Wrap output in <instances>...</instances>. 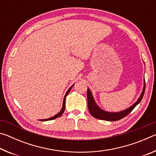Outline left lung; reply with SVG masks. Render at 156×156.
<instances>
[{
    "label": "left lung",
    "mask_w": 156,
    "mask_h": 156,
    "mask_svg": "<svg viewBox=\"0 0 156 156\" xmlns=\"http://www.w3.org/2000/svg\"><path fill=\"white\" fill-rule=\"evenodd\" d=\"M145 91V81L144 79V85L143 89H142V91L140 94V96L138 98L136 102L128 107L127 109L125 110H122L120 112H107V111L102 109L98 105H97L96 102V100H94V98L92 95L91 91L89 88L87 89V102H88V108L89 111L90 112L91 115L93 117L97 118V119L106 120V121H117L118 120H120L127 115L129 113H130L134 108H135L137 105H138L143 98L144 94Z\"/></svg>",
    "instance_id": "1"
}]
</instances>
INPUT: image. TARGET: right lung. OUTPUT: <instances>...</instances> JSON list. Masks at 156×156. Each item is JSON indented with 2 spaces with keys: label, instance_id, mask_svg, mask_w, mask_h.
I'll return each mask as SVG.
<instances>
[{
  "label": "right lung",
  "instance_id": "obj_1",
  "mask_svg": "<svg viewBox=\"0 0 156 156\" xmlns=\"http://www.w3.org/2000/svg\"><path fill=\"white\" fill-rule=\"evenodd\" d=\"M74 85V84H72V86L70 87V88L68 89V91H67V93L65 94V97H64V99H63V102H62V109L60 111V112L57 113V114H56L55 115L53 116V117H51L49 118H47V119H41V120H41V121H48V120H54V119H56V118L60 117V115H62V114L63 113H64V111L65 109V99H66V97L67 96L68 94L69 93V91H71V89H72V88L73 87V86Z\"/></svg>",
  "mask_w": 156,
  "mask_h": 156
}]
</instances>
